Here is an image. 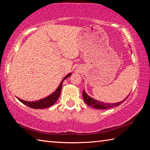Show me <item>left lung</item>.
Returning <instances> with one entry per match:
<instances>
[{
    "instance_id": "1",
    "label": "left lung",
    "mask_w": 150,
    "mask_h": 150,
    "mask_svg": "<svg viewBox=\"0 0 150 150\" xmlns=\"http://www.w3.org/2000/svg\"><path fill=\"white\" fill-rule=\"evenodd\" d=\"M128 96H127L126 98H124L122 101H120V102H119V103H111V104L110 103H105L100 102V101L93 99V98H92L91 97H90L89 96L87 95V94L85 92V91H83V99H84L86 104H87L88 106H92V107H94V108H97V109H107V108L116 107V106L120 105L122 103H124V101L126 100V98H128Z\"/></svg>"
}]
</instances>
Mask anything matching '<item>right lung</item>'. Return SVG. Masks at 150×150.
<instances>
[{
	"mask_svg": "<svg viewBox=\"0 0 150 150\" xmlns=\"http://www.w3.org/2000/svg\"><path fill=\"white\" fill-rule=\"evenodd\" d=\"M71 73H69L63 79V80L62 82L60 83V85H59V87H57V88L54 93H53L52 95H49L47 97H45L43 99H40L38 100L34 101V102H28V101H25L22 99H20L19 98H17L20 102L24 104L25 105H26L29 107L32 108H35V109H42V108H48L50 106L54 105L55 103V102L57 100L58 98H59V96H60V93H61V91H62V84L63 81L66 79L68 78L71 76Z\"/></svg>",
	"mask_w": 150,
	"mask_h": 150,
	"instance_id": "1",
	"label": "right lung"
}]
</instances>
